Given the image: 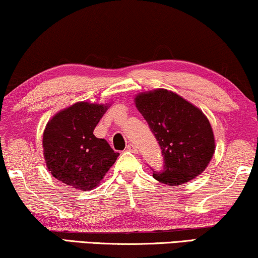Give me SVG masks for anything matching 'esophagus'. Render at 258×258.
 Returning <instances> with one entry per match:
<instances>
[{
    "label": "esophagus",
    "mask_w": 258,
    "mask_h": 258,
    "mask_svg": "<svg viewBox=\"0 0 258 258\" xmlns=\"http://www.w3.org/2000/svg\"><path fill=\"white\" fill-rule=\"evenodd\" d=\"M126 149L128 150V151L133 152V153H137V152H138V149H137V146H136L135 144H128V145H127V148H126Z\"/></svg>",
    "instance_id": "34e87169"
}]
</instances>
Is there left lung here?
<instances>
[{"label":"left lung","instance_id":"obj_1","mask_svg":"<svg viewBox=\"0 0 258 258\" xmlns=\"http://www.w3.org/2000/svg\"><path fill=\"white\" fill-rule=\"evenodd\" d=\"M135 103L164 157V169L153 171L156 180L176 187L207 168L216 150V139L210 120L200 108L167 89L139 93Z\"/></svg>","mask_w":258,"mask_h":258}]
</instances>
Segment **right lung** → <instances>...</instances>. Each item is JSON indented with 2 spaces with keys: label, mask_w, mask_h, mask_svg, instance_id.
<instances>
[{
  "label": "right lung",
  "mask_w": 258,
  "mask_h": 258,
  "mask_svg": "<svg viewBox=\"0 0 258 258\" xmlns=\"http://www.w3.org/2000/svg\"><path fill=\"white\" fill-rule=\"evenodd\" d=\"M108 107L81 101L48 120L42 149L54 178L81 190H91L101 183L119 156L105 139L93 133Z\"/></svg>",
  "instance_id": "obj_1"
}]
</instances>
